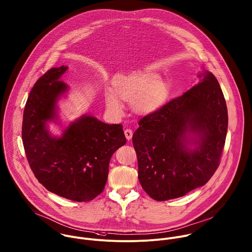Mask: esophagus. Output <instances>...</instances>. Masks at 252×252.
Here are the masks:
<instances>
[{"label": "esophagus", "mask_w": 252, "mask_h": 252, "mask_svg": "<svg viewBox=\"0 0 252 252\" xmlns=\"http://www.w3.org/2000/svg\"><path fill=\"white\" fill-rule=\"evenodd\" d=\"M132 130L131 129H126L125 130V135H126V139L127 140H130L131 138H132Z\"/></svg>", "instance_id": "34e87169"}]
</instances>
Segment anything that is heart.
Listing matches in <instances>:
<instances>
[{
	"mask_svg": "<svg viewBox=\"0 0 252 252\" xmlns=\"http://www.w3.org/2000/svg\"><path fill=\"white\" fill-rule=\"evenodd\" d=\"M112 91L105 94L107 109L115 116L122 117L124 104L131 103L132 110L139 115H150L158 111L167 100L170 93L168 84L156 73L134 72L120 75L113 81Z\"/></svg>",
	"mask_w": 252,
	"mask_h": 252,
	"instance_id": "1",
	"label": "heart"
}]
</instances>
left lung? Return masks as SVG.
<instances>
[{
  "instance_id": "left-lung-1",
  "label": "left lung",
  "mask_w": 252,
  "mask_h": 252,
  "mask_svg": "<svg viewBox=\"0 0 252 252\" xmlns=\"http://www.w3.org/2000/svg\"><path fill=\"white\" fill-rule=\"evenodd\" d=\"M181 96L139 121L132 142L138 179L156 201L185 196L216 171L228 129L226 101L206 70Z\"/></svg>"
}]
</instances>
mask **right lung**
Masks as SVG:
<instances>
[{"label":"right lung","mask_w":252,"mask_h":252,"mask_svg":"<svg viewBox=\"0 0 252 252\" xmlns=\"http://www.w3.org/2000/svg\"><path fill=\"white\" fill-rule=\"evenodd\" d=\"M68 66L51 68L34 85L26 102L22 141L32 171L51 193L74 201H89L102 193L113 154L126 142L122 125H108L83 115L51 134L49 124L61 125L58 101L69 86L60 81Z\"/></svg>","instance_id":"right-lung-1"}]
</instances>
